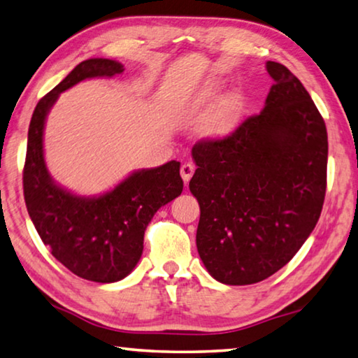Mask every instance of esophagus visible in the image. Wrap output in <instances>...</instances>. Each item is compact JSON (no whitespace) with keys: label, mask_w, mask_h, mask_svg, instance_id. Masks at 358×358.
Here are the masks:
<instances>
[{"label":"esophagus","mask_w":358,"mask_h":358,"mask_svg":"<svg viewBox=\"0 0 358 358\" xmlns=\"http://www.w3.org/2000/svg\"><path fill=\"white\" fill-rule=\"evenodd\" d=\"M193 173H195V165L193 163H182V166H180V176H182L185 184H189Z\"/></svg>","instance_id":"34e87169"}]
</instances>
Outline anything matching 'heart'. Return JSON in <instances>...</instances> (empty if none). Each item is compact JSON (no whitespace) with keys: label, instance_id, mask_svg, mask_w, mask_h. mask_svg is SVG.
Returning a JSON list of instances; mask_svg holds the SVG:
<instances>
[{"label":"heart","instance_id":"b5f03b06","mask_svg":"<svg viewBox=\"0 0 358 358\" xmlns=\"http://www.w3.org/2000/svg\"><path fill=\"white\" fill-rule=\"evenodd\" d=\"M223 85L220 80H208L201 86H198L185 100L187 111L193 115H203L220 97ZM217 102V101H216ZM216 104V103H215ZM243 115V97L241 92H228L214 106L201 124V131L204 136L224 138L233 134L239 127Z\"/></svg>","mask_w":358,"mask_h":358}]
</instances>
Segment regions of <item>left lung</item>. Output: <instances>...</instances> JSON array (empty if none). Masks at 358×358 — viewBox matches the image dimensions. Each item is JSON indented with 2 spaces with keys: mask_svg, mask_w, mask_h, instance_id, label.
I'll return each instance as SVG.
<instances>
[{
  "mask_svg": "<svg viewBox=\"0 0 358 358\" xmlns=\"http://www.w3.org/2000/svg\"><path fill=\"white\" fill-rule=\"evenodd\" d=\"M266 69L273 85L259 115L192 149L198 253L224 285L258 283L286 266L315 229L327 187L321 113L289 69Z\"/></svg>",
  "mask_w": 358,
  "mask_h": 358,
  "instance_id": "left-lung-1",
  "label": "left lung"
}]
</instances>
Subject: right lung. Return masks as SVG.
<instances>
[{
    "instance_id": "right-lung-1",
    "label": "right lung",
    "mask_w": 358,
    "mask_h": 358,
    "mask_svg": "<svg viewBox=\"0 0 358 358\" xmlns=\"http://www.w3.org/2000/svg\"><path fill=\"white\" fill-rule=\"evenodd\" d=\"M122 72L117 61L86 59L43 96L29 122L23 168L24 203L42 242L72 273L96 283H115L134 271L154 214L184 189L176 160L138 169L97 196L75 195L50 176L43 159V127L59 94L83 80L111 78Z\"/></svg>"
}]
</instances>
